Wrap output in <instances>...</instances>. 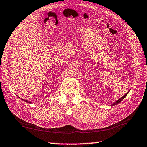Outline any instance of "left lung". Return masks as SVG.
I'll return each mask as SVG.
<instances>
[{"mask_svg": "<svg viewBox=\"0 0 147 147\" xmlns=\"http://www.w3.org/2000/svg\"><path fill=\"white\" fill-rule=\"evenodd\" d=\"M129 91H128V92H127V93L125 94V95H124L122 96V97L120 98V99H118L117 101H116L114 104L111 105V106H115V105H116V104H118V103H120V102L121 101H122V100H123V99L124 98H125V96L127 95V94H128V93H129Z\"/></svg>", "mask_w": 147, "mask_h": 147, "instance_id": "1", "label": "left lung"}]
</instances>
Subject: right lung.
<instances>
[{
    "mask_svg": "<svg viewBox=\"0 0 147 147\" xmlns=\"http://www.w3.org/2000/svg\"><path fill=\"white\" fill-rule=\"evenodd\" d=\"M23 100H24V101H25V102H27V103H29V104L30 103V102H29L28 100H24V99H23Z\"/></svg>",
    "mask_w": 147,
    "mask_h": 147,
    "instance_id": "obj_1",
    "label": "right lung"
}]
</instances>
